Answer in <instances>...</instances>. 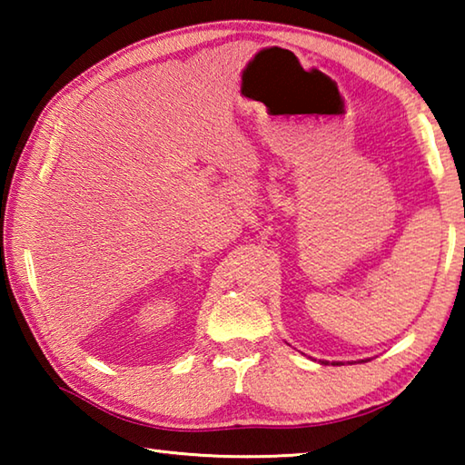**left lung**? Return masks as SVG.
I'll list each match as a JSON object with an SVG mask.
<instances>
[{"label":"left lung","instance_id":"left-lung-1","mask_svg":"<svg viewBox=\"0 0 465 465\" xmlns=\"http://www.w3.org/2000/svg\"><path fill=\"white\" fill-rule=\"evenodd\" d=\"M336 365H338V363H336Z\"/></svg>","mask_w":465,"mask_h":465}]
</instances>
